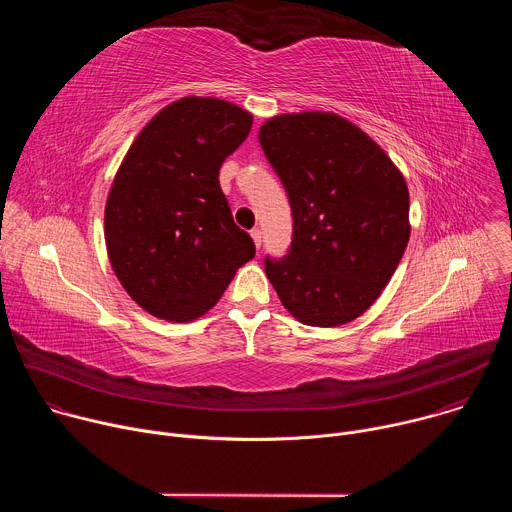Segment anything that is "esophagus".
<instances>
[{"mask_svg":"<svg viewBox=\"0 0 512 512\" xmlns=\"http://www.w3.org/2000/svg\"><path fill=\"white\" fill-rule=\"evenodd\" d=\"M251 237H253V243H255V247L259 249V247H261V243H263V233H261L259 229H253V231H251Z\"/></svg>","mask_w":512,"mask_h":512,"instance_id":"esophagus-1","label":"esophagus"}]
</instances>
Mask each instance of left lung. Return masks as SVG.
I'll use <instances>...</instances> for the list:
<instances>
[{
  "label": "left lung",
  "mask_w": 512,
  "mask_h": 512,
  "mask_svg": "<svg viewBox=\"0 0 512 512\" xmlns=\"http://www.w3.org/2000/svg\"><path fill=\"white\" fill-rule=\"evenodd\" d=\"M294 214V241L265 273L298 322L336 328L367 312L411 235L409 188L381 145L332 111L281 113L259 129Z\"/></svg>",
  "instance_id": "obj_1"
}]
</instances>
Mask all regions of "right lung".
Segmentation results:
<instances>
[{
  "label": "right lung",
  "mask_w": 512,
  "mask_h": 512,
  "mask_svg": "<svg viewBox=\"0 0 512 512\" xmlns=\"http://www.w3.org/2000/svg\"><path fill=\"white\" fill-rule=\"evenodd\" d=\"M251 125L253 115L231 101L188 95L129 145L105 204V245L119 283L148 314L204 316L253 259L255 245L218 184Z\"/></svg>",
  "instance_id": "obj_1"
}]
</instances>
